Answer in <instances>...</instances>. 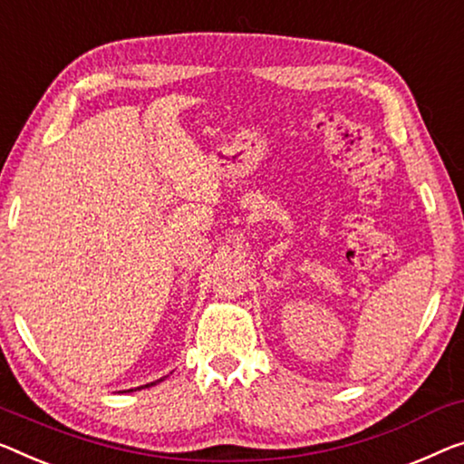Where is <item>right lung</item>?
<instances>
[{
  "label": "right lung",
  "mask_w": 464,
  "mask_h": 464,
  "mask_svg": "<svg viewBox=\"0 0 464 464\" xmlns=\"http://www.w3.org/2000/svg\"><path fill=\"white\" fill-rule=\"evenodd\" d=\"M164 379V377H162ZM162 379H158V382H154V383H148V385H141V387H135V390H143V387H151V385H156V383H160ZM135 390H124V393H129V392H135Z\"/></svg>",
  "instance_id": "obj_1"
}]
</instances>
